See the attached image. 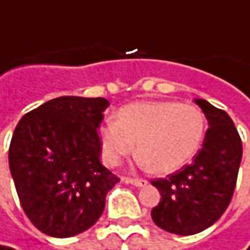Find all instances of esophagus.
I'll list each match as a JSON object with an SVG mask.
<instances>
[{
	"mask_svg": "<svg viewBox=\"0 0 250 250\" xmlns=\"http://www.w3.org/2000/svg\"><path fill=\"white\" fill-rule=\"evenodd\" d=\"M123 183L125 184H131V185H134V187H144L147 181L146 180H141V178H123Z\"/></svg>",
	"mask_w": 250,
	"mask_h": 250,
	"instance_id": "34e87169",
	"label": "esophagus"
}]
</instances>
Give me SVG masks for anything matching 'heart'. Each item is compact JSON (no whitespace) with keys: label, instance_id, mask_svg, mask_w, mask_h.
I'll return each mask as SVG.
<instances>
[{"label":"heart","instance_id":"b5f03b06","mask_svg":"<svg viewBox=\"0 0 250 250\" xmlns=\"http://www.w3.org/2000/svg\"><path fill=\"white\" fill-rule=\"evenodd\" d=\"M207 119L201 109L178 102H136L117 111L99 130L102 155L107 166H117L136 150L140 164L157 174L181 168L204 140Z\"/></svg>","mask_w":250,"mask_h":250}]
</instances>
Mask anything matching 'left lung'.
<instances>
[{
    "label": "left lung",
    "instance_id": "left-lung-1",
    "mask_svg": "<svg viewBox=\"0 0 250 250\" xmlns=\"http://www.w3.org/2000/svg\"><path fill=\"white\" fill-rule=\"evenodd\" d=\"M209 128L189 166L151 184L161 199L151 218L175 235H195L213 225L232 199L242 160V140L227 111L195 99Z\"/></svg>",
    "mask_w": 250,
    "mask_h": 250
}]
</instances>
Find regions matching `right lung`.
<instances>
[{"mask_svg":"<svg viewBox=\"0 0 250 250\" xmlns=\"http://www.w3.org/2000/svg\"><path fill=\"white\" fill-rule=\"evenodd\" d=\"M103 97L62 96L26 113L9 146V171L23 212L53 238L95 225L119 178L102 166Z\"/></svg>","mask_w":250,"mask_h":250,"instance_id":"1","label":"right lung"}]
</instances>
